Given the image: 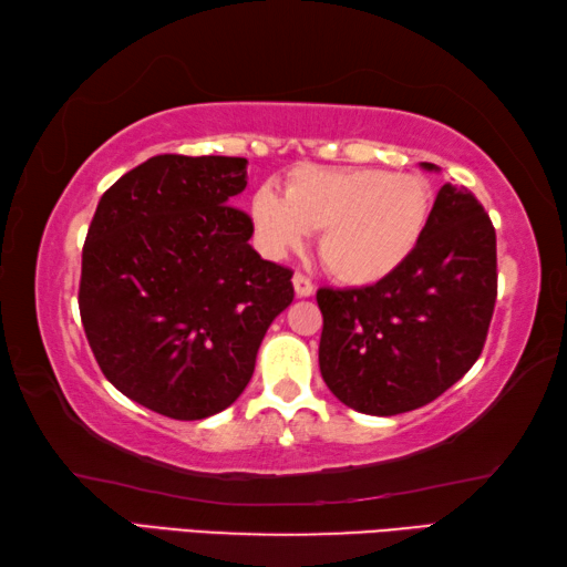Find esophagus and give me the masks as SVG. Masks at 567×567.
<instances>
[{
  "instance_id": "1",
  "label": "esophagus",
  "mask_w": 567,
  "mask_h": 567,
  "mask_svg": "<svg viewBox=\"0 0 567 567\" xmlns=\"http://www.w3.org/2000/svg\"><path fill=\"white\" fill-rule=\"evenodd\" d=\"M292 285H295V295L297 297H310L315 292V285L310 282V277H305L302 272H297L292 277Z\"/></svg>"
}]
</instances>
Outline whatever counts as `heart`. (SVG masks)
Instances as JSON below:
<instances>
[{
    "label": "heart",
    "mask_w": 567,
    "mask_h": 567,
    "mask_svg": "<svg viewBox=\"0 0 567 567\" xmlns=\"http://www.w3.org/2000/svg\"><path fill=\"white\" fill-rule=\"evenodd\" d=\"M430 209L425 179L375 167H297L285 197L260 187L249 199V219L267 255L282 257L300 249L307 233H320L324 270L352 287L398 272L425 235Z\"/></svg>",
    "instance_id": "obj_1"
}]
</instances>
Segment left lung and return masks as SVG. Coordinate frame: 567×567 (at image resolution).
Listing matches in <instances>:
<instances>
[{"instance_id": "1", "label": "left lung", "mask_w": 567, "mask_h": 567, "mask_svg": "<svg viewBox=\"0 0 567 567\" xmlns=\"http://www.w3.org/2000/svg\"><path fill=\"white\" fill-rule=\"evenodd\" d=\"M495 297V227L473 192L447 182L398 272L368 287L318 290L324 385L364 415L427 405L480 358Z\"/></svg>"}]
</instances>
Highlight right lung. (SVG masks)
Instances as JSON below:
<instances>
[{
  "label": "right lung",
  "mask_w": 567,
  "mask_h": 567,
  "mask_svg": "<svg viewBox=\"0 0 567 567\" xmlns=\"http://www.w3.org/2000/svg\"><path fill=\"white\" fill-rule=\"evenodd\" d=\"M245 157L157 155L104 192L82 249L80 315L114 388L172 420L243 395L292 270L249 245L233 207Z\"/></svg>",
  "instance_id": "obj_1"
}]
</instances>
